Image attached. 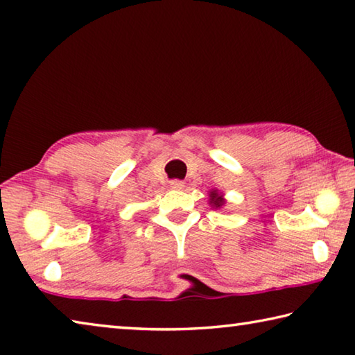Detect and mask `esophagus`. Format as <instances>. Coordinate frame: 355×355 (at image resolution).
<instances>
[{
    "label": "esophagus",
    "mask_w": 355,
    "mask_h": 355,
    "mask_svg": "<svg viewBox=\"0 0 355 355\" xmlns=\"http://www.w3.org/2000/svg\"><path fill=\"white\" fill-rule=\"evenodd\" d=\"M171 188L180 191V189L184 188V183L180 182V180H172V182H171Z\"/></svg>",
    "instance_id": "1"
}]
</instances>
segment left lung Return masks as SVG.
<instances>
[{
    "instance_id": "obj_1",
    "label": "left lung",
    "mask_w": 355,
    "mask_h": 355,
    "mask_svg": "<svg viewBox=\"0 0 355 355\" xmlns=\"http://www.w3.org/2000/svg\"><path fill=\"white\" fill-rule=\"evenodd\" d=\"M209 205L214 206L216 209L222 208V206L225 205V198H223V196L217 189H212L209 192Z\"/></svg>"
}]
</instances>
